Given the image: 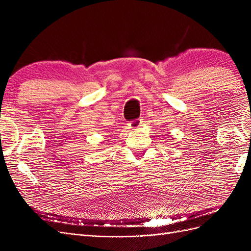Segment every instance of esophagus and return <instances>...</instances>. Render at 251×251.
I'll use <instances>...</instances> for the list:
<instances>
[{
  "mask_svg": "<svg viewBox=\"0 0 251 251\" xmlns=\"http://www.w3.org/2000/svg\"><path fill=\"white\" fill-rule=\"evenodd\" d=\"M142 123H143L142 119H135V120L131 121V123L128 124V126H130V127L133 128V130H136V128H138L141 126Z\"/></svg>",
  "mask_w": 251,
  "mask_h": 251,
  "instance_id": "34e87169",
  "label": "esophagus"
}]
</instances>
